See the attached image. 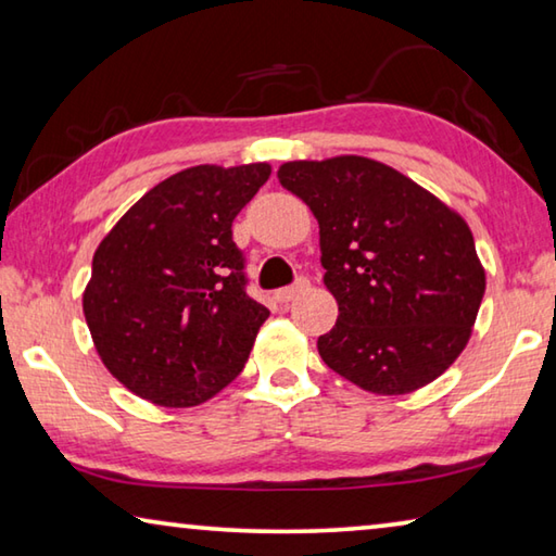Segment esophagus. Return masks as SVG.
<instances>
[{"instance_id":"obj_1","label":"esophagus","mask_w":556,"mask_h":556,"mask_svg":"<svg viewBox=\"0 0 556 556\" xmlns=\"http://www.w3.org/2000/svg\"><path fill=\"white\" fill-rule=\"evenodd\" d=\"M306 289H308V279L306 277H299L294 285L277 289L275 296H277V301H281V304H287V301H291L296 294H301V291H306Z\"/></svg>"}]
</instances>
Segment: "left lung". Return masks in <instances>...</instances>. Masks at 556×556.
<instances>
[{
    "label": "left lung",
    "instance_id": "1",
    "mask_svg": "<svg viewBox=\"0 0 556 556\" xmlns=\"http://www.w3.org/2000/svg\"><path fill=\"white\" fill-rule=\"evenodd\" d=\"M314 211L338 321L318 355L375 394L437 380L464 351L485 291L468 225L392 166L365 156L279 166Z\"/></svg>",
    "mask_w": 556,
    "mask_h": 556
}]
</instances>
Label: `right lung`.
<instances>
[{"label":"right lung","mask_w":556,"mask_h":556,"mask_svg":"<svg viewBox=\"0 0 556 556\" xmlns=\"http://www.w3.org/2000/svg\"><path fill=\"white\" fill-rule=\"evenodd\" d=\"M269 174V164L186 168L100 242L83 312L105 368L139 397L195 407L242 372L269 312L248 294L232 220Z\"/></svg>","instance_id":"1"}]
</instances>
